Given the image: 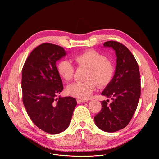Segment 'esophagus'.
I'll return each mask as SVG.
<instances>
[{"label":"esophagus","instance_id":"esophagus-1","mask_svg":"<svg viewBox=\"0 0 159 159\" xmlns=\"http://www.w3.org/2000/svg\"><path fill=\"white\" fill-rule=\"evenodd\" d=\"M77 102H78V103L80 104V103H83L87 102V101H85V100H81V99H77Z\"/></svg>","mask_w":159,"mask_h":159}]
</instances>
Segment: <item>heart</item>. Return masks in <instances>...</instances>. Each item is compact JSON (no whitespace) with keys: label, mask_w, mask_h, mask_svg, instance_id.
<instances>
[{"label":"heart","mask_w":159,"mask_h":159,"mask_svg":"<svg viewBox=\"0 0 159 159\" xmlns=\"http://www.w3.org/2000/svg\"><path fill=\"white\" fill-rule=\"evenodd\" d=\"M75 63L80 67L88 68L85 81H77L67 86L66 92L68 95L80 99H88L95 89L96 82L99 86L108 84L112 80L115 68L113 64L106 60L101 53L89 50L76 55L74 58ZM57 70L61 78L69 81L74 75V68L68 60L60 61Z\"/></svg>","instance_id":"heart-1"}]
</instances>
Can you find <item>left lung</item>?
Segmentation results:
<instances>
[{
    "label": "left lung",
    "mask_w": 159,
    "mask_h": 159,
    "mask_svg": "<svg viewBox=\"0 0 159 159\" xmlns=\"http://www.w3.org/2000/svg\"><path fill=\"white\" fill-rule=\"evenodd\" d=\"M104 47L111 48L117 57L113 78L102 95L112 99L102 102V108L94 117L96 126L109 133L125 127L137 109L141 95V79L137 62L126 46L116 41H108Z\"/></svg>",
    "instance_id": "8db88e82"
}]
</instances>
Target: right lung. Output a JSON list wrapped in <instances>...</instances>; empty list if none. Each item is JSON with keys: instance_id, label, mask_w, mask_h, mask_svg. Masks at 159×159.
Wrapping results in <instances>:
<instances>
[{"instance_id": "right-lung-1", "label": "right lung", "mask_w": 159, "mask_h": 159, "mask_svg": "<svg viewBox=\"0 0 159 159\" xmlns=\"http://www.w3.org/2000/svg\"><path fill=\"white\" fill-rule=\"evenodd\" d=\"M66 55L63 48L44 43L28 57L22 71V102L28 116L48 133L58 134L70 125L75 98L60 97L64 89L56 61Z\"/></svg>"}]
</instances>
